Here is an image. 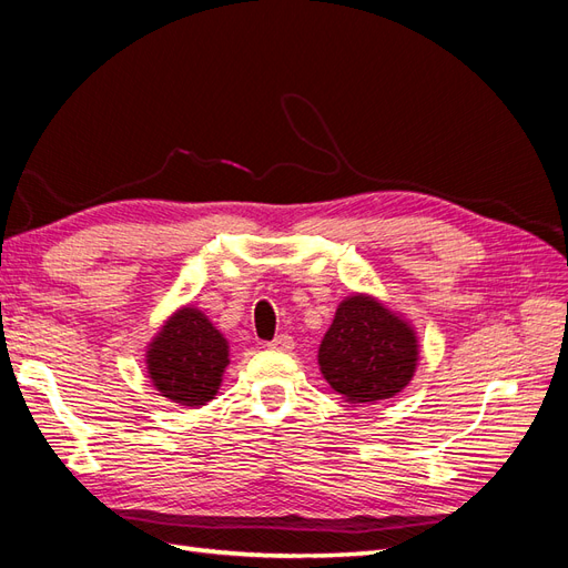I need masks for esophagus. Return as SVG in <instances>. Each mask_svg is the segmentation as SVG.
Instances as JSON below:
<instances>
[{"instance_id": "34e87169", "label": "esophagus", "mask_w": 568, "mask_h": 568, "mask_svg": "<svg viewBox=\"0 0 568 568\" xmlns=\"http://www.w3.org/2000/svg\"><path fill=\"white\" fill-rule=\"evenodd\" d=\"M267 348L270 351H291V348H294V338H291L288 334H280V336H274L272 341H267Z\"/></svg>"}]
</instances>
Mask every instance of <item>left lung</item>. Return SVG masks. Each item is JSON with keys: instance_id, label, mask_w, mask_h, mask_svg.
<instances>
[{"instance_id": "8db88e82", "label": "left lung", "mask_w": 568, "mask_h": 568, "mask_svg": "<svg viewBox=\"0 0 568 568\" xmlns=\"http://www.w3.org/2000/svg\"><path fill=\"white\" fill-rule=\"evenodd\" d=\"M320 369L329 386L348 403L393 398L417 367V336L369 296H351L320 346Z\"/></svg>"}]
</instances>
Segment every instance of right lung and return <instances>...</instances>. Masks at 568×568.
I'll return each instance as SVG.
<instances>
[{
  "label": "right lung",
  "instance_id": "obj_1",
  "mask_svg": "<svg viewBox=\"0 0 568 568\" xmlns=\"http://www.w3.org/2000/svg\"><path fill=\"white\" fill-rule=\"evenodd\" d=\"M227 341L196 307L168 320L146 353L149 376L163 398L180 405L213 400L227 367Z\"/></svg>",
  "mask_w": 568,
  "mask_h": 568
}]
</instances>
